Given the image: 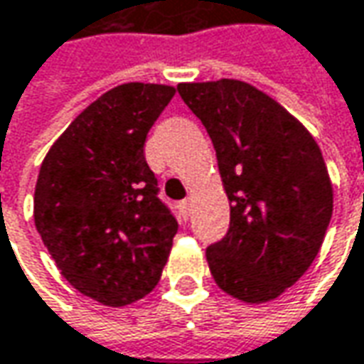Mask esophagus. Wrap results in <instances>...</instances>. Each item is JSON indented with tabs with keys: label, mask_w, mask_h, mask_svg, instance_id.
I'll use <instances>...</instances> for the list:
<instances>
[{
	"label": "esophagus",
	"mask_w": 364,
	"mask_h": 364,
	"mask_svg": "<svg viewBox=\"0 0 364 364\" xmlns=\"http://www.w3.org/2000/svg\"><path fill=\"white\" fill-rule=\"evenodd\" d=\"M179 209H181L183 218H189V211H191V199H183L179 203Z\"/></svg>",
	"instance_id": "1"
}]
</instances>
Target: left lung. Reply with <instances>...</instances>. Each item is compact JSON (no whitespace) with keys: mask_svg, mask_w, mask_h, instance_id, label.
I'll use <instances>...</instances> for the list:
<instances>
[{"mask_svg":"<svg viewBox=\"0 0 364 364\" xmlns=\"http://www.w3.org/2000/svg\"><path fill=\"white\" fill-rule=\"evenodd\" d=\"M203 122L230 201V230L207 247L211 276L245 304L276 300L318 256L332 218V183L306 127L242 80L181 82Z\"/></svg>","mask_w":364,"mask_h":364,"instance_id":"obj_1","label":"left lung"}]
</instances>
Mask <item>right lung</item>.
<instances>
[{"mask_svg":"<svg viewBox=\"0 0 364 364\" xmlns=\"http://www.w3.org/2000/svg\"><path fill=\"white\" fill-rule=\"evenodd\" d=\"M175 96L129 82L96 98L48 151L33 221L58 269L105 306L132 304L157 286L177 221L157 197L146 132Z\"/></svg>","mask_w":364,"mask_h":364,"instance_id":"right-lung-1","label":"right lung"}]
</instances>
